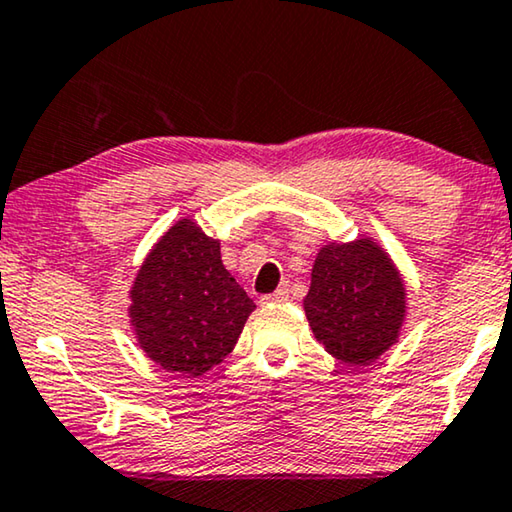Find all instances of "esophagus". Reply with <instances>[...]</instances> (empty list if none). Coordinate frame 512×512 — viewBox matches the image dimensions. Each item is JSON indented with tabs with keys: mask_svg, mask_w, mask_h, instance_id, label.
I'll return each instance as SVG.
<instances>
[{
	"mask_svg": "<svg viewBox=\"0 0 512 512\" xmlns=\"http://www.w3.org/2000/svg\"><path fill=\"white\" fill-rule=\"evenodd\" d=\"M290 299V292L285 290V287H280V290L271 292V294H264L262 297V304H283V301Z\"/></svg>",
	"mask_w": 512,
	"mask_h": 512,
	"instance_id": "esophagus-1",
	"label": "esophagus"
}]
</instances>
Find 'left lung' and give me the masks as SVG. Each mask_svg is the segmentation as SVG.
Instances as JSON below:
<instances>
[{
  "mask_svg": "<svg viewBox=\"0 0 512 512\" xmlns=\"http://www.w3.org/2000/svg\"><path fill=\"white\" fill-rule=\"evenodd\" d=\"M304 311L331 357L369 366L397 343L406 320V285L376 241L329 243L315 257Z\"/></svg>",
  "mask_w": 512,
  "mask_h": 512,
  "instance_id": "left-lung-1",
  "label": "left lung"
}]
</instances>
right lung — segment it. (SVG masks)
I'll return each instance as SVG.
<instances>
[{
  "label": "right lung",
  "instance_id": "1",
  "mask_svg": "<svg viewBox=\"0 0 512 512\" xmlns=\"http://www.w3.org/2000/svg\"><path fill=\"white\" fill-rule=\"evenodd\" d=\"M129 297V322L141 350L164 371L187 378L220 364L255 311L222 264L220 241L187 218L143 259Z\"/></svg>",
  "mask_w": 512,
  "mask_h": 512
}]
</instances>
